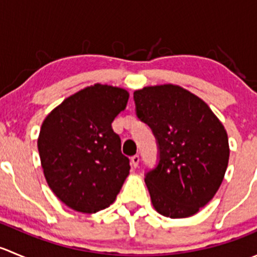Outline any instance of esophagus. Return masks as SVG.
Here are the masks:
<instances>
[{
    "label": "esophagus",
    "instance_id": "esophagus-1",
    "mask_svg": "<svg viewBox=\"0 0 257 257\" xmlns=\"http://www.w3.org/2000/svg\"><path fill=\"white\" fill-rule=\"evenodd\" d=\"M131 162H132V167L133 168H137L139 164V155H133V157L131 158Z\"/></svg>",
    "mask_w": 257,
    "mask_h": 257
}]
</instances>
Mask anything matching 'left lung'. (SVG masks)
Listing matches in <instances>:
<instances>
[{
  "mask_svg": "<svg viewBox=\"0 0 257 257\" xmlns=\"http://www.w3.org/2000/svg\"><path fill=\"white\" fill-rule=\"evenodd\" d=\"M137 115L152 128L159 163L145 175L154 209L172 219L193 216L219 190L230 148L227 133L209 105L180 85L134 92Z\"/></svg>",
  "mask_w": 257,
  "mask_h": 257,
  "instance_id": "8db88e82",
  "label": "left lung"
}]
</instances>
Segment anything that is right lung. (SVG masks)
<instances>
[{"instance_id": "1", "label": "right lung", "mask_w": 257, "mask_h": 257, "mask_svg": "<svg viewBox=\"0 0 257 257\" xmlns=\"http://www.w3.org/2000/svg\"><path fill=\"white\" fill-rule=\"evenodd\" d=\"M124 88L93 84L46 116L37 147L48 186L68 208L94 214L112 205L129 175V159L112 123L125 109Z\"/></svg>"}]
</instances>
